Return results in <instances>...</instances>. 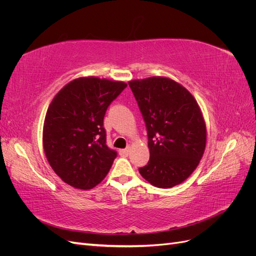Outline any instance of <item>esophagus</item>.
Masks as SVG:
<instances>
[{"label": "esophagus", "instance_id": "1", "mask_svg": "<svg viewBox=\"0 0 256 256\" xmlns=\"http://www.w3.org/2000/svg\"><path fill=\"white\" fill-rule=\"evenodd\" d=\"M129 152H130V147H127V148H125V150H120V154H122V156H128Z\"/></svg>", "mask_w": 256, "mask_h": 256}]
</instances>
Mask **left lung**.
<instances>
[{
    "instance_id": "left-lung-1",
    "label": "left lung",
    "mask_w": 256,
    "mask_h": 256,
    "mask_svg": "<svg viewBox=\"0 0 256 256\" xmlns=\"http://www.w3.org/2000/svg\"><path fill=\"white\" fill-rule=\"evenodd\" d=\"M148 136L150 161L138 172L158 188L182 184L194 171L206 146L200 106L182 85L164 76L129 82Z\"/></svg>"
}]
</instances>
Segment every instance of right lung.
Returning <instances> with one entry per match:
<instances>
[{
    "label": "right lung",
    "instance_id": "obj_1",
    "mask_svg": "<svg viewBox=\"0 0 256 256\" xmlns=\"http://www.w3.org/2000/svg\"><path fill=\"white\" fill-rule=\"evenodd\" d=\"M126 88L88 76L69 82L53 98L44 124V150L53 171L72 187L94 188L110 171L118 152L106 145L104 118Z\"/></svg>",
    "mask_w": 256,
    "mask_h": 256
}]
</instances>
